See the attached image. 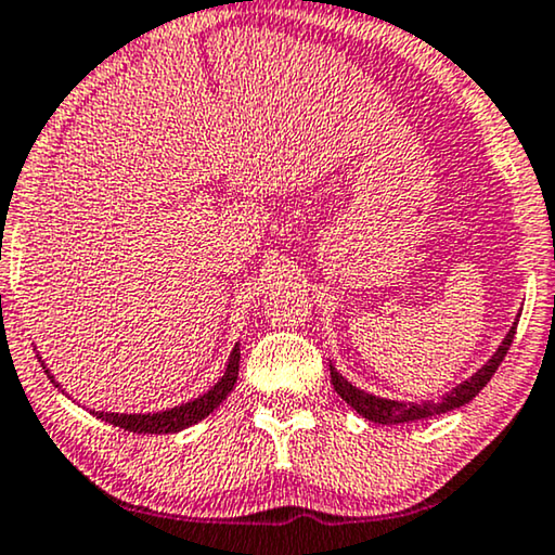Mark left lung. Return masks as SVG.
I'll return each mask as SVG.
<instances>
[{
	"instance_id": "obj_1",
	"label": "left lung",
	"mask_w": 555,
	"mask_h": 555,
	"mask_svg": "<svg viewBox=\"0 0 555 555\" xmlns=\"http://www.w3.org/2000/svg\"><path fill=\"white\" fill-rule=\"evenodd\" d=\"M515 330H518V320L513 322V327H509L507 337L502 339V345L498 347V352L492 354L487 363L479 367V371L472 375L469 380H464L456 386L452 393H447L441 401H426V403H403V401H390V398H378L373 393H365V390L354 388L352 383H347L343 375H339L335 367L330 365V373H332V386L343 398L345 403H350L354 411L360 413V416H365L367 421H375V424H409V421H421V418H428V416H437V413H447V411H454L460 409V405L469 403L472 398H475L479 390H482L490 378L498 371L502 358H505L509 345H513V337H515Z\"/></svg>"
}]
</instances>
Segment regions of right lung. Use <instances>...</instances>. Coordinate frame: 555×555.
Listing matches in <instances>:
<instances>
[{"label":"right lung","instance_id":"obj_1","mask_svg":"<svg viewBox=\"0 0 555 555\" xmlns=\"http://www.w3.org/2000/svg\"><path fill=\"white\" fill-rule=\"evenodd\" d=\"M238 363H241V347L235 345L231 352V360H228L223 378H220L216 386L208 390V393L197 396L195 401L175 405V409L157 411V413H108V411H93V413H95V418L108 421L111 426L124 428V431H134V434L180 431V428H188L192 424H197V421H203L205 416H210V413L225 401V396L231 393L235 386V378H238ZM46 373L50 375V371H46ZM50 380H53V375H50Z\"/></svg>","mask_w":555,"mask_h":555}]
</instances>
